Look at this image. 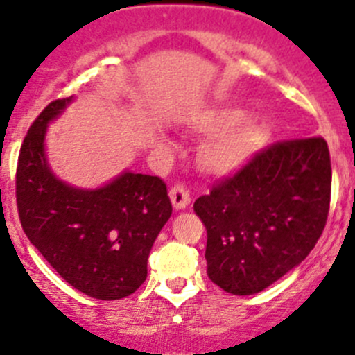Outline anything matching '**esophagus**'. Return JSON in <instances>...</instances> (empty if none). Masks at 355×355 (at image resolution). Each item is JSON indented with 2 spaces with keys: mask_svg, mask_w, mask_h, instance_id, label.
Returning a JSON list of instances; mask_svg holds the SVG:
<instances>
[{
  "mask_svg": "<svg viewBox=\"0 0 355 355\" xmlns=\"http://www.w3.org/2000/svg\"><path fill=\"white\" fill-rule=\"evenodd\" d=\"M170 200L175 210H184V208H187V205L191 203V196H189L187 189L180 184L173 185V187L170 189Z\"/></svg>",
  "mask_w": 355,
  "mask_h": 355,
  "instance_id": "esophagus-1",
  "label": "esophagus"
}]
</instances>
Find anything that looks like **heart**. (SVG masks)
Wrapping results in <instances>:
<instances>
[{
    "label": "heart",
    "instance_id": "1",
    "mask_svg": "<svg viewBox=\"0 0 355 355\" xmlns=\"http://www.w3.org/2000/svg\"><path fill=\"white\" fill-rule=\"evenodd\" d=\"M200 125L207 132H218L201 147L198 161L205 171L217 177H231L243 170L271 141L273 129L264 119H248V110L226 107L201 117Z\"/></svg>",
    "mask_w": 355,
    "mask_h": 355
}]
</instances>
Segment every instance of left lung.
I'll list each match as a JSON object with an SVG mask.
<instances>
[{"label":"left lung","instance_id":"1","mask_svg":"<svg viewBox=\"0 0 355 355\" xmlns=\"http://www.w3.org/2000/svg\"><path fill=\"white\" fill-rule=\"evenodd\" d=\"M331 200L324 138L273 144L198 198L207 227L208 277L234 296L264 291L312 252Z\"/></svg>","mask_w":355,"mask_h":355}]
</instances>
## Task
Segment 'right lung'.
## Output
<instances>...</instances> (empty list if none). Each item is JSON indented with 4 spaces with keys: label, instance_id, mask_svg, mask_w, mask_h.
Listing matches in <instances>:
<instances>
[{
    "label": "right lung",
    "instance_id": "add662e5",
    "mask_svg": "<svg viewBox=\"0 0 355 355\" xmlns=\"http://www.w3.org/2000/svg\"><path fill=\"white\" fill-rule=\"evenodd\" d=\"M71 101L49 103L26 135L15 182L19 217L29 241L69 286L96 300H121L145 282L148 254L173 208L159 177L125 170L96 189L55 177L45 135Z\"/></svg>",
    "mask_w": 355,
    "mask_h": 355
}]
</instances>
